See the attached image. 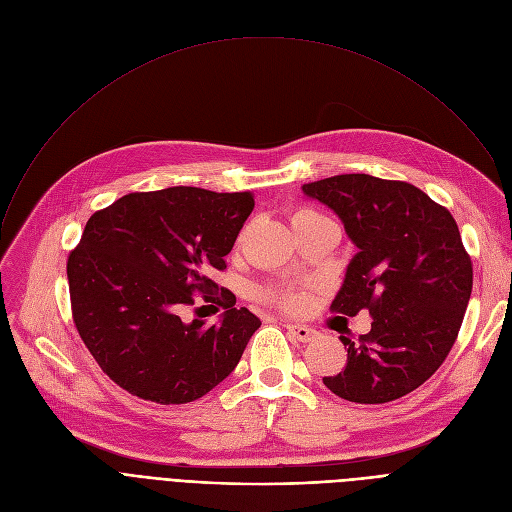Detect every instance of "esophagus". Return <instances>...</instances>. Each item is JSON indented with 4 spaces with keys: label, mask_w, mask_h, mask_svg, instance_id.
Listing matches in <instances>:
<instances>
[{
    "label": "esophagus",
    "mask_w": 512,
    "mask_h": 512,
    "mask_svg": "<svg viewBox=\"0 0 512 512\" xmlns=\"http://www.w3.org/2000/svg\"><path fill=\"white\" fill-rule=\"evenodd\" d=\"M286 330L294 340H299V342H311L317 336V332L313 328L301 326V324H286Z\"/></svg>",
    "instance_id": "34e87169"
}]
</instances>
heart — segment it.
Returning <instances> with one entry per match:
<instances>
[{"instance_id":"1","label":"heart","mask_w":512,"mask_h":512,"mask_svg":"<svg viewBox=\"0 0 512 512\" xmlns=\"http://www.w3.org/2000/svg\"><path fill=\"white\" fill-rule=\"evenodd\" d=\"M309 215H319L315 211H309V209H301L292 215V222L294 220H301V218H309ZM270 301L286 307V309H299L305 305V297L303 292L299 290H292V288H284V290H274L270 292Z\"/></svg>"}]
</instances>
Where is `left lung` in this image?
<instances>
[{
    "instance_id": "left-lung-1",
    "label": "left lung",
    "mask_w": 512,
    "mask_h": 512,
    "mask_svg": "<svg viewBox=\"0 0 512 512\" xmlns=\"http://www.w3.org/2000/svg\"><path fill=\"white\" fill-rule=\"evenodd\" d=\"M330 207L359 249L332 311L367 309L359 342L340 336L346 365L324 384L340 398L382 405L432 378L459 336L473 267L450 211L409 182L340 174L303 184Z\"/></svg>"
}]
</instances>
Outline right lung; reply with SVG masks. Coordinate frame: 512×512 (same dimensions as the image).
I'll return each mask as SVG.
<instances>
[{"mask_svg":"<svg viewBox=\"0 0 512 512\" xmlns=\"http://www.w3.org/2000/svg\"><path fill=\"white\" fill-rule=\"evenodd\" d=\"M253 207L251 193L170 186L91 215L68 284L76 330L107 378L157 405H184L234 371L261 321L236 309L213 274L226 270ZM195 291L229 309L218 325L181 319Z\"/></svg>","mask_w":512,"mask_h":512,"instance_id":"right-lung-1","label":"right lung"}]
</instances>
